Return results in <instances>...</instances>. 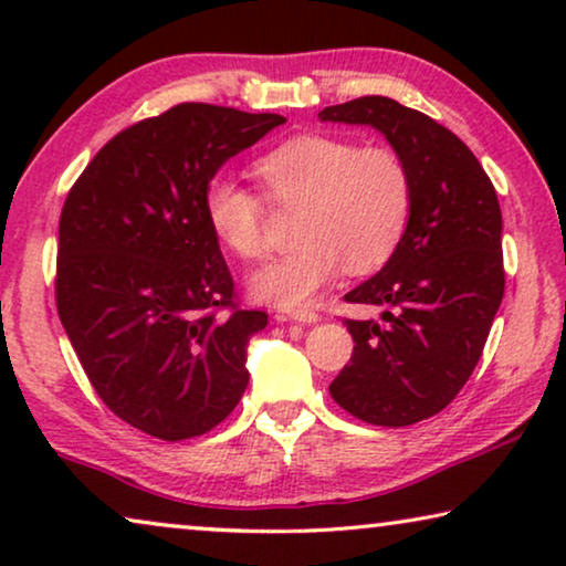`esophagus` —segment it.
I'll use <instances>...</instances> for the list:
<instances>
[{"label": "esophagus", "mask_w": 566, "mask_h": 566, "mask_svg": "<svg viewBox=\"0 0 566 566\" xmlns=\"http://www.w3.org/2000/svg\"><path fill=\"white\" fill-rule=\"evenodd\" d=\"M289 322H301V324H316L319 322V314L312 312V308H298V312H291L285 316Z\"/></svg>", "instance_id": "34e87169"}]
</instances>
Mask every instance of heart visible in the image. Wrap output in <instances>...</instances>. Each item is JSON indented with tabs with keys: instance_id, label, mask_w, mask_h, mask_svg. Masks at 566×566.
Here are the masks:
<instances>
[{
	"instance_id": "obj_1",
	"label": "heart",
	"mask_w": 566,
	"mask_h": 566,
	"mask_svg": "<svg viewBox=\"0 0 566 566\" xmlns=\"http://www.w3.org/2000/svg\"><path fill=\"white\" fill-rule=\"evenodd\" d=\"M265 198L298 208L289 254L250 277V293L277 308L308 306L347 270L368 275L391 260L407 234L415 185L405 159L384 146L327 134L293 136L254 161ZM206 221L221 247L258 260L268 247L265 206L231 177L203 192Z\"/></svg>"
}]
</instances>
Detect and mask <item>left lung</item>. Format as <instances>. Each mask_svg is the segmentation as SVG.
<instances>
[{"label":"left lung","mask_w":566,"mask_h":566,"mask_svg":"<svg viewBox=\"0 0 566 566\" xmlns=\"http://www.w3.org/2000/svg\"><path fill=\"white\" fill-rule=\"evenodd\" d=\"M319 120L376 128L412 175L399 250L345 293L381 319L345 322L353 358L329 386L358 420L405 428L451 405L482 358L505 293L497 192L459 136L397 99L358 97L324 107Z\"/></svg>","instance_id":"8db88e82"}]
</instances>
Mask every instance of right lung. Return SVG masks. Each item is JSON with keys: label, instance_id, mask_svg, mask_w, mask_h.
Instances as JSON below:
<instances>
[{"label": "right lung", "instance_id": "1", "mask_svg": "<svg viewBox=\"0 0 566 566\" xmlns=\"http://www.w3.org/2000/svg\"><path fill=\"white\" fill-rule=\"evenodd\" d=\"M283 123L275 113L175 105L111 138L69 192L61 324L99 399L146 436H203L247 389V347L268 314L234 308L203 192ZM221 307L232 314L216 315Z\"/></svg>", "mask_w": 566, "mask_h": 566}]
</instances>
